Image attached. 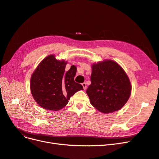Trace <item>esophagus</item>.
<instances>
[{
    "label": "esophagus",
    "mask_w": 159,
    "mask_h": 159,
    "mask_svg": "<svg viewBox=\"0 0 159 159\" xmlns=\"http://www.w3.org/2000/svg\"><path fill=\"white\" fill-rule=\"evenodd\" d=\"M82 86H83V88H84V89H85L86 88H87V85H86V83H85V82L82 84Z\"/></svg>",
    "instance_id": "34e87169"
}]
</instances>
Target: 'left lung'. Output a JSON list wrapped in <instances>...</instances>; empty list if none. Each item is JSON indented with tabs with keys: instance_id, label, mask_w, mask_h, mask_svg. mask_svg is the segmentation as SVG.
Instances as JSON below:
<instances>
[{
	"instance_id": "1",
	"label": "left lung",
	"mask_w": 159,
	"mask_h": 159,
	"mask_svg": "<svg viewBox=\"0 0 159 159\" xmlns=\"http://www.w3.org/2000/svg\"><path fill=\"white\" fill-rule=\"evenodd\" d=\"M91 68V84L86 90L91 104L105 113L121 109L131 92V83L125 72L112 60L98 62Z\"/></svg>"
}]
</instances>
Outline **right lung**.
Masks as SVG:
<instances>
[{"label":"right lung","instance_id":"right-lung-1","mask_svg":"<svg viewBox=\"0 0 159 159\" xmlns=\"http://www.w3.org/2000/svg\"><path fill=\"white\" fill-rule=\"evenodd\" d=\"M67 62L59 61L54 55L43 60L32 75L30 90L40 107L50 111L64 107L68 100L83 86L75 82L76 67L65 71Z\"/></svg>","mask_w":159,"mask_h":159}]
</instances>
